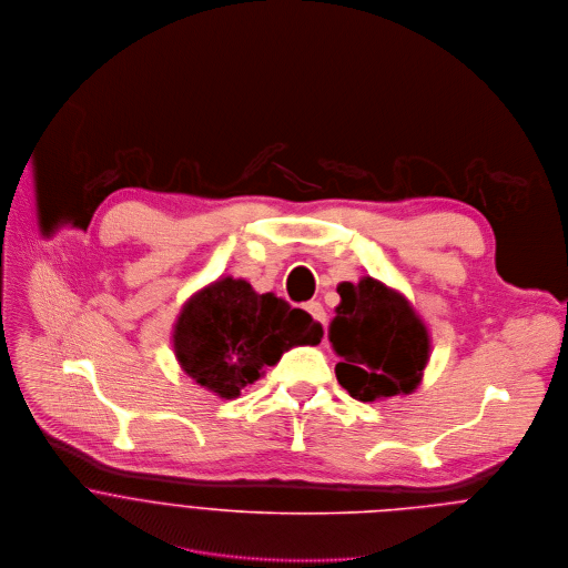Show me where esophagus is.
<instances>
[{"label":"esophagus","mask_w":568,"mask_h":568,"mask_svg":"<svg viewBox=\"0 0 568 568\" xmlns=\"http://www.w3.org/2000/svg\"><path fill=\"white\" fill-rule=\"evenodd\" d=\"M304 308L322 328H326V313H324V306L320 302H308Z\"/></svg>","instance_id":"1"}]
</instances>
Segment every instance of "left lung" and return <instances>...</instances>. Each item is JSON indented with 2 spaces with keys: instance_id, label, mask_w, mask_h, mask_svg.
<instances>
[{
  "instance_id": "obj_1",
  "label": "left lung",
  "mask_w": 568,
  "mask_h": 568,
  "mask_svg": "<svg viewBox=\"0 0 568 568\" xmlns=\"http://www.w3.org/2000/svg\"><path fill=\"white\" fill-rule=\"evenodd\" d=\"M328 339L339 355L337 381L371 403L418 387L429 362V333L412 304L375 277L342 282Z\"/></svg>"
}]
</instances>
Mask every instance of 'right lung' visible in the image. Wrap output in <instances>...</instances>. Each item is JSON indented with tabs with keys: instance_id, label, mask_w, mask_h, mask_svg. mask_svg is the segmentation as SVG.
Wrapping results in <instances>:
<instances>
[{
	"instance_id": "1",
	"label": "right lung",
	"mask_w": 568,
	"mask_h": 568,
	"mask_svg": "<svg viewBox=\"0 0 568 568\" xmlns=\"http://www.w3.org/2000/svg\"><path fill=\"white\" fill-rule=\"evenodd\" d=\"M322 326L246 280L220 277L193 293L174 324V353L197 385L235 398L295 346L322 342Z\"/></svg>"
}]
</instances>
